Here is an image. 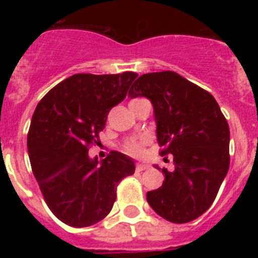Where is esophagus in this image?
<instances>
[{
    "label": "esophagus",
    "instance_id": "obj_1",
    "mask_svg": "<svg viewBox=\"0 0 258 258\" xmlns=\"http://www.w3.org/2000/svg\"><path fill=\"white\" fill-rule=\"evenodd\" d=\"M150 166L146 165V163H138L137 165V171H143V170H147Z\"/></svg>",
    "mask_w": 258,
    "mask_h": 258
}]
</instances>
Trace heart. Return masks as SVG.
<instances>
[{"label": "heart", "mask_w": 258, "mask_h": 258, "mask_svg": "<svg viewBox=\"0 0 258 258\" xmlns=\"http://www.w3.org/2000/svg\"><path fill=\"white\" fill-rule=\"evenodd\" d=\"M143 145H145V141L141 139V141H131L130 143L125 145V153L128 155H133V157H141L143 154Z\"/></svg>", "instance_id": "1"}]
</instances>
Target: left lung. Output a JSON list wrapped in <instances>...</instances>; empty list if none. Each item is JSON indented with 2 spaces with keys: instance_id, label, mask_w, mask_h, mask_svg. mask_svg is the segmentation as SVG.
Instances as JSON below:
<instances>
[{
  "instance_id": "8db88e82",
  "label": "left lung",
  "mask_w": 258,
  "mask_h": 258,
  "mask_svg": "<svg viewBox=\"0 0 258 258\" xmlns=\"http://www.w3.org/2000/svg\"><path fill=\"white\" fill-rule=\"evenodd\" d=\"M128 96L151 101L161 154L174 159V170H162L163 184L147 192V202L174 224L196 220L216 200L229 170L230 133L220 105L172 71L142 75Z\"/></svg>"
}]
</instances>
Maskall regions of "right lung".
Instances as JSON below:
<instances>
[{"label":"right lung","mask_w":258,"mask_h":258,"mask_svg":"<svg viewBox=\"0 0 258 258\" xmlns=\"http://www.w3.org/2000/svg\"><path fill=\"white\" fill-rule=\"evenodd\" d=\"M137 76L74 75L36 107L28 134L30 166L48 208L64 224L86 228L103 220L116 200L117 183L135 172L134 159L124 154L112 151L99 162L88 147Z\"/></svg>","instance_id":"1"}]
</instances>
